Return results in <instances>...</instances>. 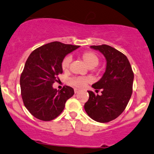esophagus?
Wrapping results in <instances>:
<instances>
[{"instance_id":"34e87169","label":"esophagus","mask_w":154,"mask_h":154,"mask_svg":"<svg viewBox=\"0 0 154 154\" xmlns=\"http://www.w3.org/2000/svg\"><path fill=\"white\" fill-rule=\"evenodd\" d=\"M74 92H75V93L76 94L79 92V89H77V88H75V89H74Z\"/></svg>"}]
</instances>
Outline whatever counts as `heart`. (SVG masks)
I'll return each instance as SVG.
<instances>
[{
	"label": "heart",
	"instance_id": "heart-1",
	"mask_svg": "<svg viewBox=\"0 0 154 154\" xmlns=\"http://www.w3.org/2000/svg\"><path fill=\"white\" fill-rule=\"evenodd\" d=\"M82 58L84 61V62L90 68H93V67H96L99 63V58L97 57V54L95 52H93V51H84L82 54ZM71 58L70 57H66L64 58V59L62 62V64H61L62 70L67 71L68 70ZM90 81V78L87 76L72 77L69 79V84L70 85L73 86V87H77V88H82V87H85L86 84H88Z\"/></svg>",
	"mask_w": 154,
	"mask_h": 154
}]
</instances>
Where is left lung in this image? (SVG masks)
<instances>
[{
    "instance_id": "left-lung-1",
    "label": "left lung",
    "mask_w": 154,
    "mask_h": 154,
    "mask_svg": "<svg viewBox=\"0 0 154 154\" xmlns=\"http://www.w3.org/2000/svg\"><path fill=\"white\" fill-rule=\"evenodd\" d=\"M106 59V68L101 79L92 84L101 90V95L88 91L90 97L84 109L92 120L108 123L120 116L129 101L133 91L134 72L126 56L107 45H92Z\"/></svg>"
}]
</instances>
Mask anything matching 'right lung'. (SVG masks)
<instances>
[{
    "label": "right lung",
    "instance_id": "obj_1",
    "mask_svg": "<svg viewBox=\"0 0 154 154\" xmlns=\"http://www.w3.org/2000/svg\"><path fill=\"white\" fill-rule=\"evenodd\" d=\"M79 45L52 42L35 49L25 64L20 79L25 106L36 118L50 121L64 110L65 103L74 95L69 86L61 90L53 88L57 75L62 73V60Z\"/></svg>",
    "mask_w": 154,
    "mask_h": 154
}]
</instances>
